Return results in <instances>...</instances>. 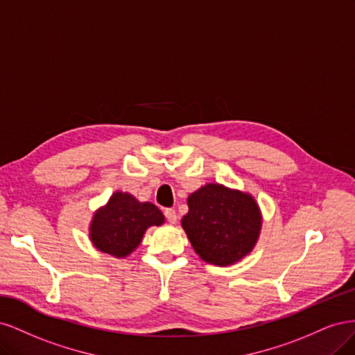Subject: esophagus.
<instances>
[{
	"label": "esophagus",
	"instance_id": "esophagus-1",
	"mask_svg": "<svg viewBox=\"0 0 355 355\" xmlns=\"http://www.w3.org/2000/svg\"><path fill=\"white\" fill-rule=\"evenodd\" d=\"M164 216H166V219H167L170 223H176V220H178L176 210H173V209H166V210H164Z\"/></svg>",
	"mask_w": 355,
	"mask_h": 355
}]
</instances>
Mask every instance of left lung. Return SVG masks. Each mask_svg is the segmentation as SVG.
Returning a JSON list of instances; mask_svg holds the SVG:
<instances>
[{
    "label": "left lung",
    "instance_id": "left-lung-1",
    "mask_svg": "<svg viewBox=\"0 0 355 355\" xmlns=\"http://www.w3.org/2000/svg\"><path fill=\"white\" fill-rule=\"evenodd\" d=\"M188 207L182 227L202 261L231 265L253 249L262 218L249 194L209 184L189 196Z\"/></svg>",
    "mask_w": 355,
    "mask_h": 355
}]
</instances>
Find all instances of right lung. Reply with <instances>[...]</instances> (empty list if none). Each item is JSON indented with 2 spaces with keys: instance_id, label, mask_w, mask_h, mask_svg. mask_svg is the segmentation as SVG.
<instances>
[{
  "instance_id": "1",
  "label": "right lung",
  "mask_w": 355,
  "mask_h": 355,
  "mask_svg": "<svg viewBox=\"0 0 355 355\" xmlns=\"http://www.w3.org/2000/svg\"><path fill=\"white\" fill-rule=\"evenodd\" d=\"M164 222L163 213L151 202L115 192L110 202L94 214L90 239L101 252L123 257L133 252L151 225Z\"/></svg>"
}]
</instances>
